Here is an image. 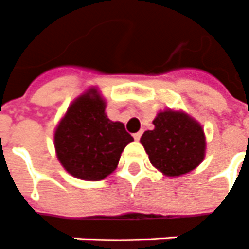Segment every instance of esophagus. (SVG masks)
I'll list each match as a JSON object with an SVG mask.
<instances>
[{
    "label": "esophagus",
    "mask_w": 249,
    "mask_h": 249,
    "mask_svg": "<svg viewBox=\"0 0 249 249\" xmlns=\"http://www.w3.org/2000/svg\"><path fill=\"white\" fill-rule=\"evenodd\" d=\"M141 135H142V133L139 131V133H135V134H134L133 137H134V139H135V141H139V139H141Z\"/></svg>",
    "instance_id": "esophagus-1"
}]
</instances>
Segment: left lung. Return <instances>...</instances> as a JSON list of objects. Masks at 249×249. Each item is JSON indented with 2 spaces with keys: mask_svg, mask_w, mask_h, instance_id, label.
Wrapping results in <instances>:
<instances>
[{
  "mask_svg": "<svg viewBox=\"0 0 249 249\" xmlns=\"http://www.w3.org/2000/svg\"><path fill=\"white\" fill-rule=\"evenodd\" d=\"M154 128L144 131L141 143L151 165L167 177L195 170L205 158L204 128L195 118L181 110L160 111Z\"/></svg>",
  "mask_w": 249,
  "mask_h": 249,
  "instance_id": "left-lung-1",
  "label": "left lung"
}]
</instances>
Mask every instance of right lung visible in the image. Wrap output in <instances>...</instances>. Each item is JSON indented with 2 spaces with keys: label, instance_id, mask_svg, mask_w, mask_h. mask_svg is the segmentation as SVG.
Segmentation results:
<instances>
[{
  "label": "right lung",
  "instance_id": "right-lung-1",
  "mask_svg": "<svg viewBox=\"0 0 249 249\" xmlns=\"http://www.w3.org/2000/svg\"><path fill=\"white\" fill-rule=\"evenodd\" d=\"M106 100L89 88L73 100L54 128L57 160L71 176L100 181L114 172L122 151L134 138L122 122L106 115Z\"/></svg>",
  "mask_w": 249,
  "mask_h": 249
}]
</instances>
